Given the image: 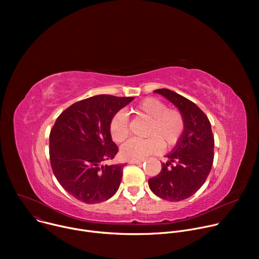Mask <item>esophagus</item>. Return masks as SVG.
<instances>
[{
	"label": "esophagus",
	"mask_w": 259,
	"mask_h": 259,
	"mask_svg": "<svg viewBox=\"0 0 259 259\" xmlns=\"http://www.w3.org/2000/svg\"><path fill=\"white\" fill-rule=\"evenodd\" d=\"M129 164H136V165H140L142 164V161H130Z\"/></svg>",
	"instance_id": "esophagus-1"
}]
</instances>
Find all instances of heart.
Listing matches in <instances>:
<instances>
[{
    "label": "heart",
    "mask_w": 259,
    "mask_h": 259,
    "mask_svg": "<svg viewBox=\"0 0 259 259\" xmlns=\"http://www.w3.org/2000/svg\"><path fill=\"white\" fill-rule=\"evenodd\" d=\"M134 113L149 120L145 135L147 138H131L121 149L122 157L127 161H142L158 153L162 145L165 149L175 146L184 131L182 115L174 108L154 97L145 98L134 108ZM109 132L116 142L124 141L129 135V120L124 112L116 113L109 122Z\"/></svg>",
    "instance_id": "heart-1"
}]
</instances>
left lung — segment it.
I'll return each mask as SVG.
<instances>
[{
  "instance_id": "8db88e82",
  "label": "left lung",
  "mask_w": 259,
  "mask_h": 259,
  "mask_svg": "<svg viewBox=\"0 0 259 259\" xmlns=\"http://www.w3.org/2000/svg\"><path fill=\"white\" fill-rule=\"evenodd\" d=\"M154 92L179 109L184 131L160 173L149 179V187L159 198L178 202L193 196L206 181L213 164L214 137L207 116L193 101L169 89Z\"/></svg>"
}]
</instances>
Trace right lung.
Instances as JSON below:
<instances>
[{"instance_id": "right-lung-1", "label": "right lung", "mask_w": 259, "mask_h": 259, "mask_svg": "<svg viewBox=\"0 0 259 259\" xmlns=\"http://www.w3.org/2000/svg\"><path fill=\"white\" fill-rule=\"evenodd\" d=\"M134 97L96 95L71 104L56 119L49 136L53 173L60 186L86 204L112 198L123 176V165H102L119 149L109 122Z\"/></svg>"}]
</instances>
